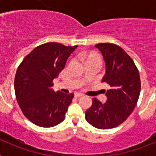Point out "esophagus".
<instances>
[{
    "label": "esophagus",
    "instance_id": "1",
    "mask_svg": "<svg viewBox=\"0 0 156 156\" xmlns=\"http://www.w3.org/2000/svg\"><path fill=\"white\" fill-rule=\"evenodd\" d=\"M83 94H80V93H76L75 94L76 98H80V97H83Z\"/></svg>",
    "mask_w": 156,
    "mask_h": 156
}]
</instances>
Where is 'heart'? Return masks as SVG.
I'll list each match as a JSON object with an SVG mask.
<instances>
[{"label":"heart","instance_id":"obj_1","mask_svg":"<svg viewBox=\"0 0 156 156\" xmlns=\"http://www.w3.org/2000/svg\"><path fill=\"white\" fill-rule=\"evenodd\" d=\"M80 57L86 66L90 64H98L101 66V59L100 56L95 52H83L80 55Z\"/></svg>","mask_w":156,"mask_h":156}]
</instances>
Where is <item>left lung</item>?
I'll list each match as a JSON object with an SVG mask.
<instances>
[{"label": "left lung", "mask_w": 156, "mask_h": 156, "mask_svg": "<svg viewBox=\"0 0 156 156\" xmlns=\"http://www.w3.org/2000/svg\"><path fill=\"white\" fill-rule=\"evenodd\" d=\"M95 48L105 63L101 82L108 83L110 89L105 93V103L93 98L85 118L94 127L111 129L124 122L134 109L140 91V75L131 58L119 46L101 43Z\"/></svg>", "instance_id": "8db88e82"}]
</instances>
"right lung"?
Here are the masks:
<instances>
[{
  "instance_id": "add662e5",
  "label": "right lung",
  "mask_w": 156,
  "mask_h": 156,
  "mask_svg": "<svg viewBox=\"0 0 156 156\" xmlns=\"http://www.w3.org/2000/svg\"><path fill=\"white\" fill-rule=\"evenodd\" d=\"M76 48L46 43L34 48L19 65L14 85L16 99L25 116L37 126L52 127L65 119L73 94L55 92L52 81Z\"/></svg>"
}]
</instances>
